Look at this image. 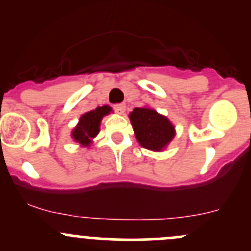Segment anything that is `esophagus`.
Segmentation results:
<instances>
[{"label": "esophagus", "mask_w": 251, "mask_h": 251, "mask_svg": "<svg viewBox=\"0 0 251 251\" xmlns=\"http://www.w3.org/2000/svg\"><path fill=\"white\" fill-rule=\"evenodd\" d=\"M125 109H126L125 103H118V104L114 105V110H115L116 113H119V114L125 113Z\"/></svg>", "instance_id": "34e87169"}]
</instances>
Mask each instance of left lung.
<instances>
[{
    "mask_svg": "<svg viewBox=\"0 0 251 251\" xmlns=\"http://www.w3.org/2000/svg\"><path fill=\"white\" fill-rule=\"evenodd\" d=\"M136 140L144 148L161 151L175 137V127L166 116L151 108H135L128 115Z\"/></svg>",
    "mask_w": 251,
    "mask_h": 251,
    "instance_id": "8db88e82",
    "label": "left lung"
}]
</instances>
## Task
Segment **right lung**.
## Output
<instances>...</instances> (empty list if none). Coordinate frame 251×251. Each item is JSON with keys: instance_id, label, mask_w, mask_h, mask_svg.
<instances>
[{"instance_id": "right-lung-1", "label": "right lung", "mask_w": 251, "mask_h": 251, "mask_svg": "<svg viewBox=\"0 0 251 251\" xmlns=\"http://www.w3.org/2000/svg\"><path fill=\"white\" fill-rule=\"evenodd\" d=\"M110 111L111 108L109 105H103V107H97L95 110L83 114L78 120L76 127L72 132V137L74 138V141L83 147L90 146L93 138L100 132V125L103 116L108 115Z\"/></svg>"}]
</instances>
